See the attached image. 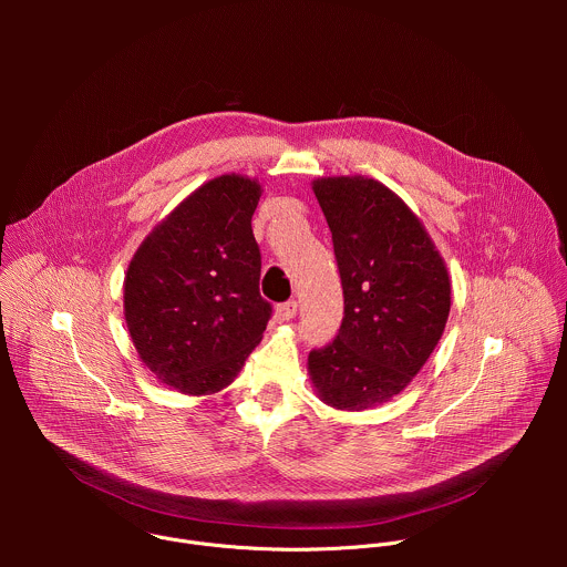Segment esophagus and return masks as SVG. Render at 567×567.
<instances>
[{
    "label": "esophagus",
    "mask_w": 567,
    "mask_h": 567,
    "mask_svg": "<svg viewBox=\"0 0 567 567\" xmlns=\"http://www.w3.org/2000/svg\"><path fill=\"white\" fill-rule=\"evenodd\" d=\"M296 313H298V302H296V300H287V302H282V305L276 307V318H278L280 322L291 320Z\"/></svg>",
    "instance_id": "obj_1"
}]
</instances>
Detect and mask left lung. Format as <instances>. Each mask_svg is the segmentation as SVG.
<instances>
[{"label":"left lung","instance_id":"obj_1","mask_svg":"<svg viewBox=\"0 0 567 567\" xmlns=\"http://www.w3.org/2000/svg\"><path fill=\"white\" fill-rule=\"evenodd\" d=\"M311 190L328 219L343 285L337 339L311 350L316 396L337 411L381 406L437 348L451 278L422 219L377 179L320 177Z\"/></svg>","mask_w":567,"mask_h":567}]
</instances>
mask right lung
<instances>
[{
    "label": "right lung",
    "mask_w": 567,
    "mask_h": 567,
    "mask_svg": "<svg viewBox=\"0 0 567 567\" xmlns=\"http://www.w3.org/2000/svg\"><path fill=\"white\" fill-rule=\"evenodd\" d=\"M260 197L258 179L215 177L161 219L130 260L127 332L143 365L182 394L230 385L267 330L271 305L260 296L251 228Z\"/></svg>",
    "instance_id": "1"
}]
</instances>
